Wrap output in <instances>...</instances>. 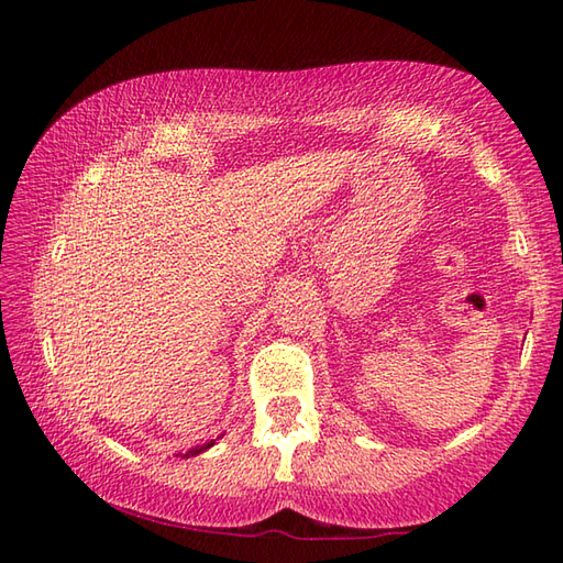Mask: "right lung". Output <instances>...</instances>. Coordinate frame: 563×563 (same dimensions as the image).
I'll return each instance as SVG.
<instances>
[{
    "label": "right lung",
    "instance_id": "1",
    "mask_svg": "<svg viewBox=\"0 0 563 563\" xmlns=\"http://www.w3.org/2000/svg\"><path fill=\"white\" fill-rule=\"evenodd\" d=\"M214 445V440H210V442H206V445H198V448H194V450H188L184 457H194V454H200V452H206V450H210Z\"/></svg>",
    "mask_w": 563,
    "mask_h": 563
}]
</instances>
